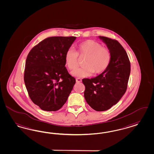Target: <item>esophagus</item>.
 Listing matches in <instances>:
<instances>
[{"label":"esophagus","instance_id":"34e87169","mask_svg":"<svg viewBox=\"0 0 154 154\" xmlns=\"http://www.w3.org/2000/svg\"><path fill=\"white\" fill-rule=\"evenodd\" d=\"M76 83H80V82H82V79H80V78H76Z\"/></svg>","mask_w":154,"mask_h":154}]
</instances>
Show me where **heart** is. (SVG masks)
<instances>
[{
	"instance_id": "heart-1",
	"label": "heart",
	"mask_w": 154,
	"mask_h": 154,
	"mask_svg": "<svg viewBox=\"0 0 154 154\" xmlns=\"http://www.w3.org/2000/svg\"><path fill=\"white\" fill-rule=\"evenodd\" d=\"M78 56L85 57L82 68L77 69L71 74L76 77L85 78L92 73L97 75L104 72L109 66L111 54L108 48L93 40H87L81 43L78 47L77 52L69 48L65 54L64 62L69 71H73L78 67Z\"/></svg>"
}]
</instances>
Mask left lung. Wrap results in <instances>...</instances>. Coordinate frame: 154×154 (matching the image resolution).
Listing matches in <instances>:
<instances>
[{
    "label": "left lung",
    "instance_id": "obj_1",
    "mask_svg": "<svg viewBox=\"0 0 154 154\" xmlns=\"http://www.w3.org/2000/svg\"><path fill=\"white\" fill-rule=\"evenodd\" d=\"M99 38L111 52V63L104 72L94 78L83 79L82 82L88 104L95 111H104L116 104L125 94L131 65L125 50L117 40Z\"/></svg>",
    "mask_w": 154,
    "mask_h": 154
}]
</instances>
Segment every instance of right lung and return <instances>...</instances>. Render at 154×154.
Instances as JSON below:
<instances>
[{
	"mask_svg": "<svg viewBox=\"0 0 154 154\" xmlns=\"http://www.w3.org/2000/svg\"><path fill=\"white\" fill-rule=\"evenodd\" d=\"M75 36H52L42 40L29 52L24 80L29 97L42 109L56 111L66 102L76 80L65 67L66 51Z\"/></svg>",
	"mask_w": 154,
	"mask_h": 154,
	"instance_id": "1",
	"label": "right lung"
}]
</instances>
